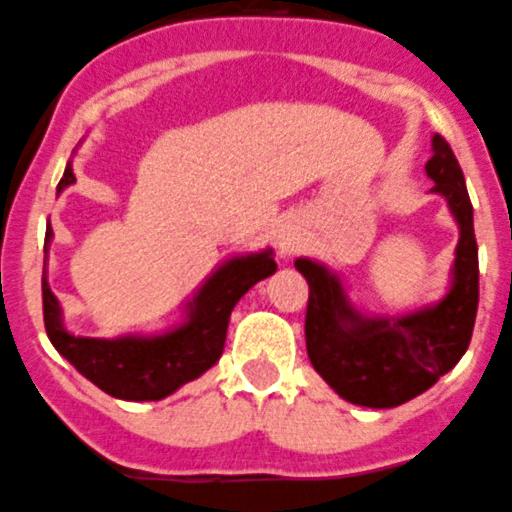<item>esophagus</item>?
<instances>
[{
	"label": "esophagus",
	"mask_w": 512,
	"mask_h": 512,
	"mask_svg": "<svg viewBox=\"0 0 512 512\" xmlns=\"http://www.w3.org/2000/svg\"><path fill=\"white\" fill-rule=\"evenodd\" d=\"M278 245L283 252H290L296 247V237L293 234H278Z\"/></svg>",
	"instance_id": "obj_1"
}]
</instances>
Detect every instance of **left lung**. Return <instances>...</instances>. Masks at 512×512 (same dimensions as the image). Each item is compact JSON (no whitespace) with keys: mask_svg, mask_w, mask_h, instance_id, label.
Instances as JSON below:
<instances>
[{"mask_svg":"<svg viewBox=\"0 0 512 512\" xmlns=\"http://www.w3.org/2000/svg\"><path fill=\"white\" fill-rule=\"evenodd\" d=\"M426 176L459 224L451 288L439 303L405 316H365L349 303L342 283L321 262L298 257L308 283L306 349L313 370L336 393L365 408H395L426 393L457 365L472 339L480 303V265L472 201L464 173L441 135L431 140Z\"/></svg>","mask_w":512,"mask_h":512,"instance_id":"1","label":"left lung"}]
</instances>
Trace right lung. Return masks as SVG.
<instances>
[{"label":"right lung","instance_id":"obj_1","mask_svg":"<svg viewBox=\"0 0 512 512\" xmlns=\"http://www.w3.org/2000/svg\"><path fill=\"white\" fill-rule=\"evenodd\" d=\"M76 181L66 165L58 193ZM53 237L48 224L45 245ZM278 270L273 250L239 255L224 262L186 308L183 324L153 336L96 339L76 336L63 326V311L43 270V319L48 339L96 388L119 400H163L181 385L204 375L219 362L227 342L232 308L255 283Z\"/></svg>","mask_w":512,"mask_h":512}]
</instances>
